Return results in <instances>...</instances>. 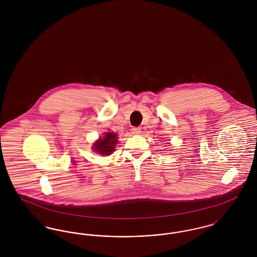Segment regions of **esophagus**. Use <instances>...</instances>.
I'll return each mask as SVG.
<instances>
[{"label":"esophagus","mask_w":257,"mask_h":257,"mask_svg":"<svg viewBox=\"0 0 257 257\" xmlns=\"http://www.w3.org/2000/svg\"><path fill=\"white\" fill-rule=\"evenodd\" d=\"M141 128H139V127H134V128H132V133L135 135L141 134Z\"/></svg>","instance_id":"34e87169"}]
</instances>
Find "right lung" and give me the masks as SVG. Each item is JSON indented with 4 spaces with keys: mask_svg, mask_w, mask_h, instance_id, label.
<instances>
[{
    "mask_svg": "<svg viewBox=\"0 0 257 257\" xmlns=\"http://www.w3.org/2000/svg\"><path fill=\"white\" fill-rule=\"evenodd\" d=\"M116 142H117L116 135L112 132L106 133L103 139L98 140L97 142L94 144V147H93L94 151L100 153L101 155L108 156L114 150Z\"/></svg>",
    "mask_w": 257,
    "mask_h": 257,
    "instance_id": "add662e5",
    "label": "right lung"
}]
</instances>
